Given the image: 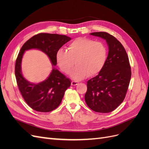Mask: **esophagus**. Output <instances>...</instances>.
<instances>
[{"label": "esophagus", "mask_w": 149, "mask_h": 149, "mask_svg": "<svg viewBox=\"0 0 149 149\" xmlns=\"http://www.w3.org/2000/svg\"><path fill=\"white\" fill-rule=\"evenodd\" d=\"M78 84V81H73L71 82V85L72 86H76Z\"/></svg>", "instance_id": "esophagus-1"}]
</instances>
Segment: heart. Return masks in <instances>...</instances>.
<instances>
[{
  "label": "heart",
  "instance_id": "heart-1",
  "mask_svg": "<svg viewBox=\"0 0 149 149\" xmlns=\"http://www.w3.org/2000/svg\"><path fill=\"white\" fill-rule=\"evenodd\" d=\"M107 50L100 42L86 38H77L68 45V49H60L56 60L63 72L69 74L75 80H81L88 76L98 73L106 61Z\"/></svg>",
  "mask_w": 149,
  "mask_h": 149
}]
</instances>
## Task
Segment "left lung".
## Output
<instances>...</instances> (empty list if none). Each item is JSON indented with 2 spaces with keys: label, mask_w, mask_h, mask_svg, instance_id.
Listing matches in <instances>:
<instances>
[{
  "label": "left lung",
  "mask_w": 149,
  "mask_h": 149,
  "mask_svg": "<svg viewBox=\"0 0 149 149\" xmlns=\"http://www.w3.org/2000/svg\"><path fill=\"white\" fill-rule=\"evenodd\" d=\"M90 34L104 39L109 52L102 69L88 81L84 100L93 111L108 113L116 109L125 97L131 78L129 58L123 45L112 35L104 31Z\"/></svg>",
  "instance_id": "8db88e82"
}]
</instances>
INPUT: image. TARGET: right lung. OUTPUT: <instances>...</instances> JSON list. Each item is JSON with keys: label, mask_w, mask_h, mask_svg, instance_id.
<instances>
[{"label": "right lung", "mask_w": 149, "mask_h": 149, "mask_svg": "<svg viewBox=\"0 0 149 149\" xmlns=\"http://www.w3.org/2000/svg\"><path fill=\"white\" fill-rule=\"evenodd\" d=\"M71 38L66 35L41 33L27 40L20 49L15 62V74L18 87L26 104L33 110L48 112L57 108L65 92L71 85L66 78L55 67L47 79L37 84L28 81L22 73L21 64L24 53L31 49H37L48 56L53 66L56 65L57 52Z\"/></svg>", "instance_id": "add662e5"}]
</instances>
